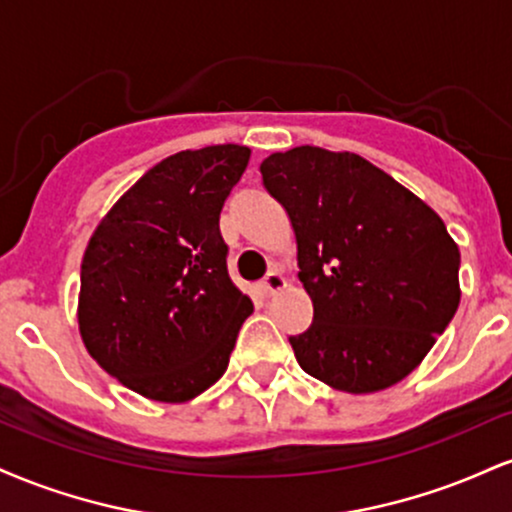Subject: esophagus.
<instances>
[{
  "label": "esophagus",
  "mask_w": 512,
  "mask_h": 512,
  "mask_svg": "<svg viewBox=\"0 0 512 512\" xmlns=\"http://www.w3.org/2000/svg\"><path fill=\"white\" fill-rule=\"evenodd\" d=\"M284 286H286V281H284V276H281L279 269H272V272H267V276L262 279L264 296H274V293H279Z\"/></svg>",
  "instance_id": "1"
}]
</instances>
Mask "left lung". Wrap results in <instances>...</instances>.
I'll return each mask as SVG.
<instances>
[{
    "instance_id": "1",
    "label": "left lung",
    "mask_w": 512,
    "mask_h": 512,
    "mask_svg": "<svg viewBox=\"0 0 512 512\" xmlns=\"http://www.w3.org/2000/svg\"><path fill=\"white\" fill-rule=\"evenodd\" d=\"M260 173L313 301V325L289 337L301 368L354 395L407 378L460 305V250L440 216L349 151L296 146Z\"/></svg>"
}]
</instances>
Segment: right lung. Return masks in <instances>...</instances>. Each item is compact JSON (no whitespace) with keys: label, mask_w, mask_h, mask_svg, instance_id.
Segmentation results:
<instances>
[{"label":"right lung","mask_w":512,"mask_h":512,"mask_svg":"<svg viewBox=\"0 0 512 512\" xmlns=\"http://www.w3.org/2000/svg\"><path fill=\"white\" fill-rule=\"evenodd\" d=\"M250 161L219 144L168 156L117 199L81 262L88 354L156 402L202 395L228 368L252 301L226 269L219 216Z\"/></svg>","instance_id":"right-lung-1"}]
</instances>
